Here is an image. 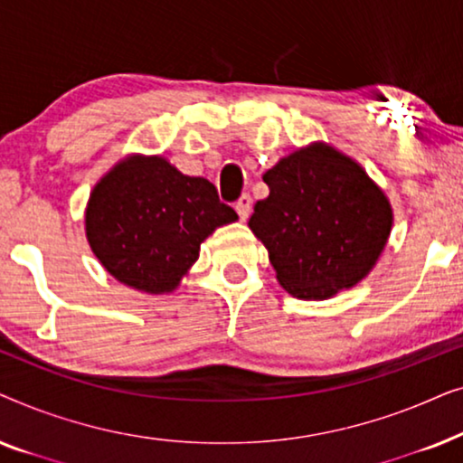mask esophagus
Returning a JSON list of instances; mask_svg holds the SVG:
<instances>
[{"label":"esophagus","mask_w":463,"mask_h":463,"mask_svg":"<svg viewBox=\"0 0 463 463\" xmlns=\"http://www.w3.org/2000/svg\"><path fill=\"white\" fill-rule=\"evenodd\" d=\"M250 206H252L250 195H249V194H242V195H240L238 202H236V213H238V217L242 219V221L249 219V214H250Z\"/></svg>","instance_id":"1"}]
</instances>
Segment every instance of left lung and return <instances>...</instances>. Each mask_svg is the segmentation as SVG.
I'll use <instances>...</instances> for the list:
<instances>
[{
  "label": "left lung",
  "instance_id": "8db88e82",
  "mask_svg": "<svg viewBox=\"0 0 463 463\" xmlns=\"http://www.w3.org/2000/svg\"><path fill=\"white\" fill-rule=\"evenodd\" d=\"M269 195L249 221L278 282L299 299H328L363 280L382 255L392 208L356 162L316 143L263 175Z\"/></svg>",
  "mask_w": 463,
  "mask_h": 463
}]
</instances>
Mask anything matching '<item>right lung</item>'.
Masks as SVG:
<instances>
[{
    "mask_svg": "<svg viewBox=\"0 0 463 463\" xmlns=\"http://www.w3.org/2000/svg\"><path fill=\"white\" fill-rule=\"evenodd\" d=\"M217 187L160 156L128 157L103 176L86 208V236L105 269L145 293H168L200 257V244L236 221Z\"/></svg>",
    "mask_w": 463,
    "mask_h": 463,
    "instance_id": "add662e5",
    "label": "right lung"
}]
</instances>
